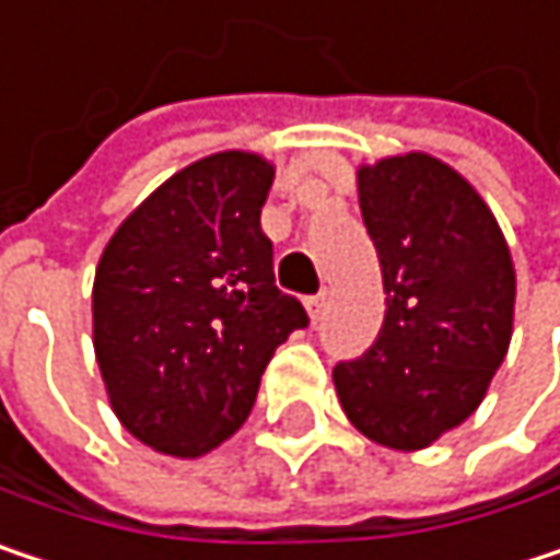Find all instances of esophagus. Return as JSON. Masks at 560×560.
<instances>
[{"instance_id": "esophagus-1", "label": "esophagus", "mask_w": 560, "mask_h": 560, "mask_svg": "<svg viewBox=\"0 0 560 560\" xmlns=\"http://www.w3.org/2000/svg\"><path fill=\"white\" fill-rule=\"evenodd\" d=\"M304 304H307L311 320H320V314H324V307H327V294H324V291H317V294H311Z\"/></svg>"}]
</instances>
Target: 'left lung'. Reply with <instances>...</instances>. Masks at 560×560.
<instances>
[{"mask_svg": "<svg viewBox=\"0 0 560 560\" xmlns=\"http://www.w3.org/2000/svg\"><path fill=\"white\" fill-rule=\"evenodd\" d=\"M386 317L373 347L334 366L347 418L376 444L418 451L483 401L512 337L515 272L480 194L431 155L360 168Z\"/></svg>", "mask_w": 560, "mask_h": 560, "instance_id": "8db88e82", "label": "left lung"}]
</instances>
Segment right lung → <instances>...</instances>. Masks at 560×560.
Here are the masks:
<instances>
[{"label": "right lung", "instance_id": "1", "mask_svg": "<svg viewBox=\"0 0 560 560\" xmlns=\"http://www.w3.org/2000/svg\"><path fill=\"white\" fill-rule=\"evenodd\" d=\"M272 177L249 152L187 165L129 213L96 266L93 347L113 411L162 454L223 444L276 347L311 324L276 284L259 223Z\"/></svg>", "mask_w": 560, "mask_h": 560}]
</instances>
